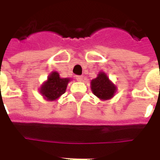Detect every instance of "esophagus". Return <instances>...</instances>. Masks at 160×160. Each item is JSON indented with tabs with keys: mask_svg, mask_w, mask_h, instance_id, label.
<instances>
[{
	"mask_svg": "<svg viewBox=\"0 0 160 160\" xmlns=\"http://www.w3.org/2000/svg\"><path fill=\"white\" fill-rule=\"evenodd\" d=\"M76 78H77V81H83V76H77L76 77Z\"/></svg>",
	"mask_w": 160,
	"mask_h": 160,
	"instance_id": "esophagus-1",
	"label": "esophagus"
}]
</instances>
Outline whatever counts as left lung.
Here are the masks:
<instances>
[{
  "mask_svg": "<svg viewBox=\"0 0 160 160\" xmlns=\"http://www.w3.org/2000/svg\"><path fill=\"white\" fill-rule=\"evenodd\" d=\"M91 89L93 94L102 101L111 99L115 94L117 87L104 72H100L98 77L91 82Z\"/></svg>",
  "mask_w": 160,
  "mask_h": 160,
  "instance_id": "left-lung-1",
  "label": "left lung"
}]
</instances>
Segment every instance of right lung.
Masks as SVG:
<instances>
[{"instance_id":"right-lung-1","label":"right lung","mask_w":160,"mask_h":160,"mask_svg":"<svg viewBox=\"0 0 160 160\" xmlns=\"http://www.w3.org/2000/svg\"><path fill=\"white\" fill-rule=\"evenodd\" d=\"M69 81V78H61L58 72L53 71L41 86L40 93L47 101H55L65 93Z\"/></svg>"}]
</instances>
